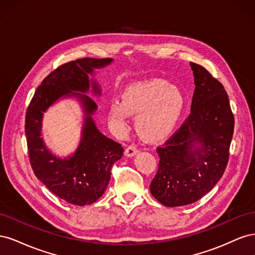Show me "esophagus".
Returning <instances> with one entry per match:
<instances>
[{
    "label": "esophagus",
    "mask_w": 255,
    "mask_h": 255,
    "mask_svg": "<svg viewBox=\"0 0 255 255\" xmlns=\"http://www.w3.org/2000/svg\"><path fill=\"white\" fill-rule=\"evenodd\" d=\"M137 153H138V149L136 148V145H134V144L128 145V148L126 149V151H125V154H126L127 156H128V157H132V156L136 155Z\"/></svg>",
    "instance_id": "34e87169"
}]
</instances>
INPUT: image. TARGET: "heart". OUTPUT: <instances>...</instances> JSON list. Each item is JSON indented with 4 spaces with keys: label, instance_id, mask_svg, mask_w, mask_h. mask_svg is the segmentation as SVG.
I'll return each mask as SVG.
<instances>
[{
    "label": "heart",
    "instance_id": "obj_1",
    "mask_svg": "<svg viewBox=\"0 0 255 255\" xmlns=\"http://www.w3.org/2000/svg\"><path fill=\"white\" fill-rule=\"evenodd\" d=\"M120 100L109 105V119L118 132L127 129L129 115L136 116V128L149 140H158L171 132L185 109V97L175 86L154 79L128 85Z\"/></svg>",
    "mask_w": 255,
    "mask_h": 255
}]
</instances>
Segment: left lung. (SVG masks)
I'll return each mask as SVG.
<instances>
[{
	"instance_id": "obj_1",
	"label": "left lung",
	"mask_w": 255,
	"mask_h": 255,
	"mask_svg": "<svg viewBox=\"0 0 255 255\" xmlns=\"http://www.w3.org/2000/svg\"><path fill=\"white\" fill-rule=\"evenodd\" d=\"M195 92L190 115L156 152L158 170L152 196L165 206L188 205L211 191L225 173L234 117L222 84L202 66L190 63Z\"/></svg>"
}]
</instances>
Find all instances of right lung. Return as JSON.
Here are the masks:
<instances>
[{"instance_id":"obj_1","label":"right lung","mask_w":255,"mask_h":255,"mask_svg":"<svg viewBox=\"0 0 255 255\" xmlns=\"http://www.w3.org/2000/svg\"><path fill=\"white\" fill-rule=\"evenodd\" d=\"M113 63V58H81L58 67L38 86L25 116V135L30 165L37 179L54 195L73 205H89L105 192L114 163L123 148L98 129L92 116L97 103L87 95L101 96L94 78L96 69ZM75 97L81 103L84 123L81 141L71 156L61 159L45 145L41 137L43 113L61 98Z\"/></svg>"}]
</instances>
